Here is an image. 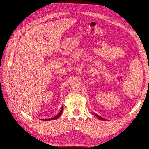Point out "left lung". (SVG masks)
<instances>
[{
	"instance_id": "8db88e82",
	"label": "left lung",
	"mask_w": 149,
	"mask_h": 149,
	"mask_svg": "<svg viewBox=\"0 0 149 149\" xmlns=\"http://www.w3.org/2000/svg\"><path fill=\"white\" fill-rule=\"evenodd\" d=\"M94 114L98 118H99L100 120H102V121H106V120L105 119H104V118H102L101 116H99L98 114H94Z\"/></svg>"
}]
</instances>
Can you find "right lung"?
Here are the masks:
<instances>
[{
	"label": "right lung",
	"instance_id": "add662e5",
	"mask_svg": "<svg viewBox=\"0 0 149 149\" xmlns=\"http://www.w3.org/2000/svg\"><path fill=\"white\" fill-rule=\"evenodd\" d=\"M63 106H62V108H61V111H59V114H58L57 116H55L54 117H52V118H49V119H41V120H42V121H49V120H56V119L60 117V116L61 115V114H62V111H63Z\"/></svg>",
	"mask_w": 149,
	"mask_h": 149
}]
</instances>
